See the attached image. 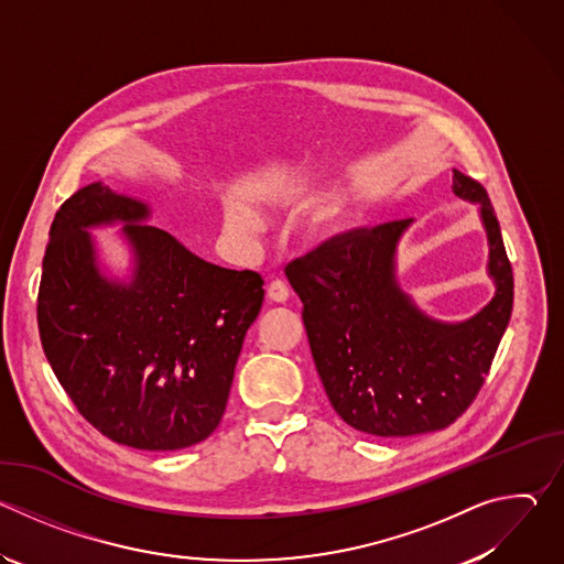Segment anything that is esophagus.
Returning <instances> with one entry per match:
<instances>
[{
  "label": "esophagus",
  "instance_id": "1",
  "mask_svg": "<svg viewBox=\"0 0 564 564\" xmlns=\"http://www.w3.org/2000/svg\"><path fill=\"white\" fill-rule=\"evenodd\" d=\"M290 296V288L283 281H272L268 285V299L274 303H285Z\"/></svg>",
  "mask_w": 564,
  "mask_h": 564
}]
</instances>
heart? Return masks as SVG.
<instances>
[{
  "instance_id": "1",
  "label": "heart",
  "mask_w": 564,
  "mask_h": 564,
  "mask_svg": "<svg viewBox=\"0 0 564 564\" xmlns=\"http://www.w3.org/2000/svg\"><path fill=\"white\" fill-rule=\"evenodd\" d=\"M310 183H299L294 187H290L288 192H283V198L285 200H303L307 194H310ZM225 225L236 231V234H257L259 227H261V220L259 216L248 207V205H238V203H231L225 207Z\"/></svg>"
}]
</instances>
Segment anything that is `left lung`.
I'll list each match as a JSON object with an SVG mask.
<instances>
[{
	"label": "left lung",
	"instance_id": "left-lung-1",
	"mask_svg": "<svg viewBox=\"0 0 564 564\" xmlns=\"http://www.w3.org/2000/svg\"><path fill=\"white\" fill-rule=\"evenodd\" d=\"M453 194L479 207L496 283L470 318H433L401 290L394 257L413 218L335 236L285 268L321 383L337 415L361 433L409 437L453 424L485 383L509 326L513 270L489 194L457 170Z\"/></svg>",
	"mask_w": 564,
	"mask_h": 564
}]
</instances>
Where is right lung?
Masks as SVG:
<instances>
[{"label": "right lung", "instance_id": "right-lung-1", "mask_svg": "<svg viewBox=\"0 0 564 564\" xmlns=\"http://www.w3.org/2000/svg\"><path fill=\"white\" fill-rule=\"evenodd\" d=\"M151 207L91 183L55 214L42 263L44 355L83 415L109 440L178 451L207 440L227 406L234 368L263 305V279L189 252L144 225ZM122 224L127 278L99 263L90 229Z\"/></svg>", "mask_w": 564, "mask_h": 564}]
</instances>
